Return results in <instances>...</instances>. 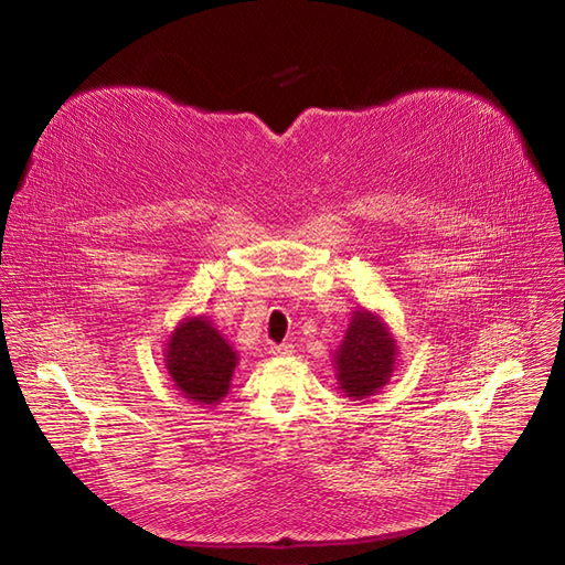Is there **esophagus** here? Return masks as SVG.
Listing matches in <instances>:
<instances>
[{"mask_svg":"<svg viewBox=\"0 0 565 565\" xmlns=\"http://www.w3.org/2000/svg\"><path fill=\"white\" fill-rule=\"evenodd\" d=\"M292 344H289V341H285V344H273L270 347V353L273 355H287V353H292Z\"/></svg>","mask_w":565,"mask_h":565,"instance_id":"34e87169","label":"esophagus"}]
</instances>
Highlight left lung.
<instances>
[{"label": "left lung", "instance_id": "8db88e82", "mask_svg": "<svg viewBox=\"0 0 565 565\" xmlns=\"http://www.w3.org/2000/svg\"><path fill=\"white\" fill-rule=\"evenodd\" d=\"M396 361V344L367 311H358L349 324L344 344L337 351L339 384L347 396L365 398L386 384Z\"/></svg>", "mask_w": 565, "mask_h": 565}]
</instances>
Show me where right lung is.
I'll use <instances>...</instances> for the list:
<instances>
[{
  "instance_id": "1",
  "label": "right lung",
  "mask_w": 565,
  "mask_h": 565,
  "mask_svg": "<svg viewBox=\"0 0 565 565\" xmlns=\"http://www.w3.org/2000/svg\"><path fill=\"white\" fill-rule=\"evenodd\" d=\"M235 353L204 318L185 320L167 347V367L193 405H214L228 393Z\"/></svg>"
}]
</instances>
